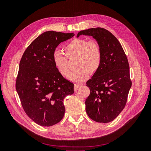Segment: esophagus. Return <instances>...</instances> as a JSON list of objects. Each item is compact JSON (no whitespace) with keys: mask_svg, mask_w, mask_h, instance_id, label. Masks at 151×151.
Listing matches in <instances>:
<instances>
[{"mask_svg":"<svg viewBox=\"0 0 151 151\" xmlns=\"http://www.w3.org/2000/svg\"><path fill=\"white\" fill-rule=\"evenodd\" d=\"M81 85H79V84H75V86H74V90L76 92H77V91L79 90V89L81 88Z\"/></svg>","mask_w":151,"mask_h":151,"instance_id":"1","label":"esophagus"}]
</instances>
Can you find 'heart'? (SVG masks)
<instances>
[{"mask_svg":"<svg viewBox=\"0 0 151 151\" xmlns=\"http://www.w3.org/2000/svg\"><path fill=\"white\" fill-rule=\"evenodd\" d=\"M63 50L68 58H77L75 66L77 68L68 76L71 81L82 83L88 78L89 72H96L101 65V48L96 40L74 38L65 45ZM53 62L60 74L67 76L69 74L68 59L64 54L55 50L53 53Z\"/></svg>","mask_w":151,"mask_h":151,"instance_id":"1","label":"heart"}]
</instances>
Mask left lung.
Instances as JSON below:
<instances>
[{"instance_id":"obj_1","label":"left lung","mask_w":151,"mask_h":151,"mask_svg":"<svg viewBox=\"0 0 151 151\" xmlns=\"http://www.w3.org/2000/svg\"><path fill=\"white\" fill-rule=\"evenodd\" d=\"M93 36L99 44L102 62L99 70L86 84L90 94L86 99L89 117L99 123H108L125 108L132 86L129 64L119 41L109 31L101 28L79 32L80 35Z\"/></svg>"}]
</instances>
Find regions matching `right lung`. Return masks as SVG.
Here are the masks:
<instances>
[{
  "mask_svg": "<svg viewBox=\"0 0 151 151\" xmlns=\"http://www.w3.org/2000/svg\"><path fill=\"white\" fill-rule=\"evenodd\" d=\"M74 34L48 31L29 45L21 59L16 89L26 115L38 125L50 127L64 116L63 99L74 93V85L60 74L53 53Z\"/></svg>",
  "mask_w": 151,
  "mask_h": 151,
  "instance_id": "obj_1",
  "label": "right lung"
}]
</instances>
